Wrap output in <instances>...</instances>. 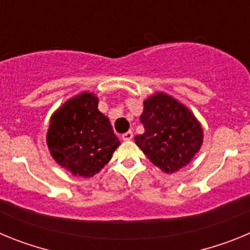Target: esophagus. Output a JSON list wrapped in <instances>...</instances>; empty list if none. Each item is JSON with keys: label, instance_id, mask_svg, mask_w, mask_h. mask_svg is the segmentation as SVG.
<instances>
[{"label": "esophagus", "instance_id": "esophagus-1", "mask_svg": "<svg viewBox=\"0 0 250 250\" xmlns=\"http://www.w3.org/2000/svg\"><path fill=\"white\" fill-rule=\"evenodd\" d=\"M132 136H134L132 131H127V132H125V134H123V140L124 141H130L132 139Z\"/></svg>", "mask_w": 250, "mask_h": 250}]
</instances>
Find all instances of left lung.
Instances as JSON below:
<instances>
[{"label": "left lung", "instance_id": "obj_1", "mask_svg": "<svg viewBox=\"0 0 250 250\" xmlns=\"http://www.w3.org/2000/svg\"><path fill=\"white\" fill-rule=\"evenodd\" d=\"M144 134L135 144L164 173L187 167L203 144V129L187 106L170 95L156 92L144 100L140 116Z\"/></svg>", "mask_w": 250, "mask_h": 250}]
</instances>
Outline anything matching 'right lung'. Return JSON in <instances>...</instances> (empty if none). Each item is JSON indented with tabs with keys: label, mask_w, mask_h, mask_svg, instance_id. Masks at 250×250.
Here are the masks:
<instances>
[{
	"label": "right lung",
	"mask_w": 250,
	"mask_h": 250,
	"mask_svg": "<svg viewBox=\"0 0 250 250\" xmlns=\"http://www.w3.org/2000/svg\"><path fill=\"white\" fill-rule=\"evenodd\" d=\"M98 104L96 95L81 92L60 106L50 119L46 141L51 156L75 176L98 174L120 145Z\"/></svg>",
	"instance_id": "1"
}]
</instances>
